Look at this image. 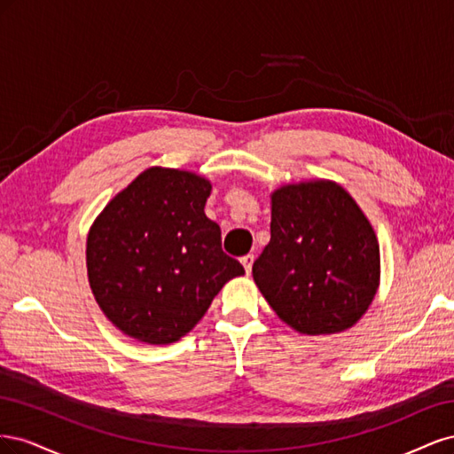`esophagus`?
<instances>
[{"instance_id":"esophagus-1","label":"esophagus","mask_w":454,"mask_h":454,"mask_svg":"<svg viewBox=\"0 0 454 454\" xmlns=\"http://www.w3.org/2000/svg\"><path fill=\"white\" fill-rule=\"evenodd\" d=\"M254 254H248V255H244V257H240V261H242V265H244V269H246V272H252V265H254Z\"/></svg>"}]
</instances>
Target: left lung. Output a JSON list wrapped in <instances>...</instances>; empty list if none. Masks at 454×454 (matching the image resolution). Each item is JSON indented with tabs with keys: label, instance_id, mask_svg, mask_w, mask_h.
<instances>
[{
	"label": "left lung",
	"instance_id": "8db88e82",
	"mask_svg": "<svg viewBox=\"0 0 454 454\" xmlns=\"http://www.w3.org/2000/svg\"><path fill=\"white\" fill-rule=\"evenodd\" d=\"M379 242L345 189L332 182L272 193L270 242L254 280L299 333H339L362 318L379 287Z\"/></svg>",
	"mask_w": 454,
	"mask_h": 454
}]
</instances>
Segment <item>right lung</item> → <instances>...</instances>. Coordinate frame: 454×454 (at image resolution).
Masks as SVG:
<instances>
[{
    "mask_svg": "<svg viewBox=\"0 0 454 454\" xmlns=\"http://www.w3.org/2000/svg\"><path fill=\"white\" fill-rule=\"evenodd\" d=\"M210 191L191 172L149 168L94 222L89 282L122 333L168 345L195 327L227 280L244 274L204 214Z\"/></svg>",
    "mask_w": 454,
    "mask_h": 454,
    "instance_id": "1",
    "label": "right lung"
}]
</instances>
